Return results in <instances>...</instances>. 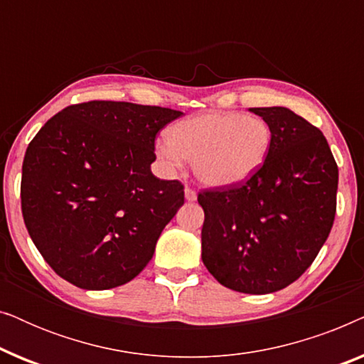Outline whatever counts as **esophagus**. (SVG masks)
<instances>
[{"label":"esophagus","mask_w":364,"mask_h":364,"mask_svg":"<svg viewBox=\"0 0 364 364\" xmlns=\"http://www.w3.org/2000/svg\"><path fill=\"white\" fill-rule=\"evenodd\" d=\"M183 193H186V200L187 202H196L197 200V193H196V191H192L191 187H186Z\"/></svg>","instance_id":"34e87169"}]
</instances>
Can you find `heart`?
I'll list each match as a JSON object with an SVG mask.
<instances>
[{
    "label": "heart",
    "mask_w": 364,
    "mask_h": 364,
    "mask_svg": "<svg viewBox=\"0 0 364 364\" xmlns=\"http://www.w3.org/2000/svg\"><path fill=\"white\" fill-rule=\"evenodd\" d=\"M272 131L260 117L237 112H207L173 124L168 139H159L156 154L168 171L192 161L196 177L210 187L235 186L263 166Z\"/></svg>",
    "instance_id": "b5f03b06"
}]
</instances>
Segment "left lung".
I'll return each instance as SVG.
<instances>
[{"mask_svg":"<svg viewBox=\"0 0 364 364\" xmlns=\"http://www.w3.org/2000/svg\"><path fill=\"white\" fill-rule=\"evenodd\" d=\"M272 131L263 166L243 183L198 193L202 262L223 287L250 295L300 278L336 213L338 166L321 131L287 107H252Z\"/></svg>","mask_w":364,"mask_h":364,"instance_id":"left-lung-1","label":"left lung"}]
</instances>
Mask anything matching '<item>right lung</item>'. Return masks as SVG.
<instances>
[{
  "label": "right lung",
  "instance_id": "add662e5",
  "mask_svg": "<svg viewBox=\"0 0 364 364\" xmlns=\"http://www.w3.org/2000/svg\"><path fill=\"white\" fill-rule=\"evenodd\" d=\"M181 111L132 102L68 106L26 149L21 210L48 265L84 290L131 282L183 205V186L151 172L157 132Z\"/></svg>",
  "mask_w": 364,
  "mask_h": 364
}]
</instances>
